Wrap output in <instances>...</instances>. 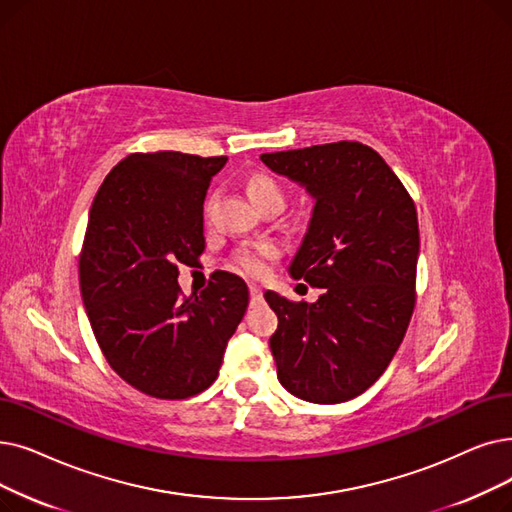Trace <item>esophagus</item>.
Here are the masks:
<instances>
[{
	"label": "esophagus",
	"instance_id": "obj_1",
	"mask_svg": "<svg viewBox=\"0 0 512 512\" xmlns=\"http://www.w3.org/2000/svg\"><path fill=\"white\" fill-rule=\"evenodd\" d=\"M249 291H251V305H257V303H261V301H263V291H261L259 286L251 284Z\"/></svg>",
	"mask_w": 512,
	"mask_h": 512
}]
</instances>
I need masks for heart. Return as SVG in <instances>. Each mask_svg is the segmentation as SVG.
<instances>
[{
	"mask_svg": "<svg viewBox=\"0 0 512 512\" xmlns=\"http://www.w3.org/2000/svg\"><path fill=\"white\" fill-rule=\"evenodd\" d=\"M247 192L251 196V201L263 209V207H284L286 205V190L284 186L276 180V177L268 173H253L247 180ZM211 211V201L207 203V215ZM276 255V249L270 247V244H261V247H251V249H240L232 257V268L236 272H242L247 276H259L268 268V261Z\"/></svg>",
	"mask_w": 512,
	"mask_h": 512,
	"instance_id": "b5f03b06",
	"label": "heart"
}]
</instances>
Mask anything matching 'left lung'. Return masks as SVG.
<instances>
[{"label": "left lung", "instance_id": "left-lung-1", "mask_svg": "<svg viewBox=\"0 0 512 512\" xmlns=\"http://www.w3.org/2000/svg\"><path fill=\"white\" fill-rule=\"evenodd\" d=\"M316 198L291 274L322 288L316 303L268 291L278 381L314 404H341L372 387L402 345L416 303L418 217L379 152L332 142L261 154Z\"/></svg>", "mask_w": 512, "mask_h": 512}]
</instances>
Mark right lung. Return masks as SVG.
Listing matches in <instances>:
<instances>
[{
	"label": "right lung",
	"mask_w": 512,
	"mask_h": 512,
	"mask_svg": "<svg viewBox=\"0 0 512 512\" xmlns=\"http://www.w3.org/2000/svg\"><path fill=\"white\" fill-rule=\"evenodd\" d=\"M226 157L133 152L113 167L90 209L79 255L81 297L108 366L133 389L186 399L211 387L249 286L213 272L186 297L177 265L205 251L203 203Z\"/></svg>",
	"instance_id": "obj_1"
}]
</instances>
